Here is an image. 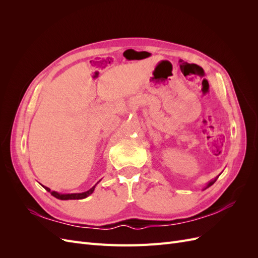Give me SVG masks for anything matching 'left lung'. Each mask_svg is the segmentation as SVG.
<instances>
[{
  "instance_id": "left-lung-1",
  "label": "left lung",
  "mask_w": 258,
  "mask_h": 258,
  "mask_svg": "<svg viewBox=\"0 0 258 258\" xmlns=\"http://www.w3.org/2000/svg\"><path fill=\"white\" fill-rule=\"evenodd\" d=\"M215 181H216V178H215V179H214V181H212V182H210V183H209V184H208V186H207V187H206V188H208V187H210V186H211V185H213V184H214V183H215Z\"/></svg>"
}]
</instances>
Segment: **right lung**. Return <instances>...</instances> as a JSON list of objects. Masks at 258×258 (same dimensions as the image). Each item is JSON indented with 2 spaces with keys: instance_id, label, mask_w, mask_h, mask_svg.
<instances>
[{
  "instance_id": "add662e5",
  "label": "right lung",
  "mask_w": 258,
  "mask_h": 258,
  "mask_svg": "<svg viewBox=\"0 0 258 258\" xmlns=\"http://www.w3.org/2000/svg\"><path fill=\"white\" fill-rule=\"evenodd\" d=\"M95 187L96 186H93L89 190L85 191V192H81V194H58L57 191H51L48 187H45V189L49 191L53 197H56L60 200H71V199H83V198L88 197L89 195H91L93 192V190H95Z\"/></svg>"
}]
</instances>
